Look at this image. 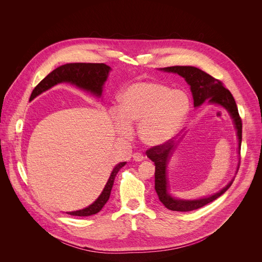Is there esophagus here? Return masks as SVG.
Segmentation results:
<instances>
[{"instance_id": "esophagus-1", "label": "esophagus", "mask_w": 262, "mask_h": 262, "mask_svg": "<svg viewBox=\"0 0 262 262\" xmlns=\"http://www.w3.org/2000/svg\"><path fill=\"white\" fill-rule=\"evenodd\" d=\"M133 159L136 162H142L144 160V157H143V155L141 152H135L133 155Z\"/></svg>"}]
</instances>
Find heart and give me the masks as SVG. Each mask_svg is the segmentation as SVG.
Here are the masks:
<instances>
[{"mask_svg":"<svg viewBox=\"0 0 262 262\" xmlns=\"http://www.w3.org/2000/svg\"><path fill=\"white\" fill-rule=\"evenodd\" d=\"M115 120L121 137L132 135L130 125L139 124V137L149 147L171 141L189 115L191 103L183 91L158 82H137L119 94Z\"/></svg>","mask_w":262,"mask_h":262,"instance_id":"1","label":"heart"}]
</instances>
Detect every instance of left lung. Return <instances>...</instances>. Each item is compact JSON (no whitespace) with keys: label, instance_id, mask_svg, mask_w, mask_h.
<instances>
[{"label":"left lung","instance_id":"obj_1","mask_svg":"<svg viewBox=\"0 0 262 262\" xmlns=\"http://www.w3.org/2000/svg\"><path fill=\"white\" fill-rule=\"evenodd\" d=\"M161 70H164L166 72L177 73L185 80V82L188 83L191 87L195 107L201 105L205 100H208V102L211 104H219L227 110V112L233 120V123L236 129V135L238 139V155H239L243 124L238 114L237 105L230 91L224 87L221 81L212 78L208 73L194 66H171V67L161 68ZM181 139L182 138H180L179 140ZM179 143L180 141L174 142L171 140L164 145L148 149L146 151V155L156 165L155 189L157 191L160 201L170 210L191 211V210H195L200 207H203L204 205L212 202L213 200L222 196L230 188V185L232 184L234 178H232V180L225 186V188H223L221 191H219L217 193L209 197L195 199V200H183V199H177L173 197L168 192L169 184L167 179V166L172 154L174 152L175 148ZM238 168H239V162L236 169V173L238 171Z\"/></svg>","mask_w":262,"mask_h":262}]
</instances>
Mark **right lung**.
Masks as SVG:
<instances>
[{
  "label": "right lung",
  "instance_id": "obj_1",
  "mask_svg": "<svg viewBox=\"0 0 262 262\" xmlns=\"http://www.w3.org/2000/svg\"><path fill=\"white\" fill-rule=\"evenodd\" d=\"M111 67L103 63H68L61 65L50 72L48 76L37 85L30 97V101L33 100L36 96L40 95L42 92L51 89L57 84L60 83H70L78 88L90 92L91 94L100 97L102 94L103 85L107 79ZM126 164L122 162L115 166L112 171L106 184L98 196V198L88 207L66 212L70 215L77 216H88L95 214L101 210L104 204L107 202L112 188H113L114 180L119 172V170Z\"/></svg>",
  "mask_w": 262,
  "mask_h": 262
}]
</instances>
